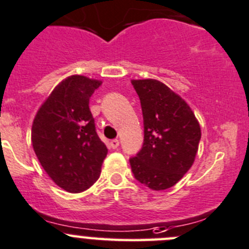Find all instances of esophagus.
Returning a JSON list of instances; mask_svg holds the SVG:
<instances>
[{"instance_id": "1", "label": "esophagus", "mask_w": 249, "mask_h": 249, "mask_svg": "<svg viewBox=\"0 0 249 249\" xmlns=\"http://www.w3.org/2000/svg\"><path fill=\"white\" fill-rule=\"evenodd\" d=\"M109 146H110V148H113V149L118 148V147H119V140H117V139L112 140V141L109 142Z\"/></svg>"}]
</instances>
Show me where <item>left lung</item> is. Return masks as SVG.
I'll return each mask as SVG.
<instances>
[{"label": "left lung", "instance_id": "obj_1", "mask_svg": "<svg viewBox=\"0 0 249 249\" xmlns=\"http://www.w3.org/2000/svg\"><path fill=\"white\" fill-rule=\"evenodd\" d=\"M141 102L143 144L130 158L135 178L154 191L170 189L194 164L201 127L189 105L163 83L131 80Z\"/></svg>", "mask_w": 249, "mask_h": 249}]
</instances>
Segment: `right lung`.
I'll return each mask as SVG.
<instances>
[{
    "label": "right lung",
    "instance_id": "add662e5",
    "mask_svg": "<svg viewBox=\"0 0 249 249\" xmlns=\"http://www.w3.org/2000/svg\"><path fill=\"white\" fill-rule=\"evenodd\" d=\"M101 84L83 75L67 78L43 102L31 127L38 161L55 185L71 194L85 191L97 181L107 156L89 108Z\"/></svg>",
    "mask_w": 249,
    "mask_h": 249
}]
</instances>
